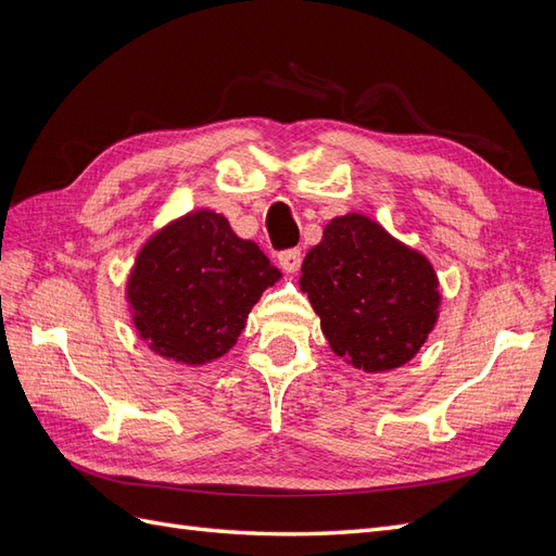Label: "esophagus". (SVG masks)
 <instances>
[{
	"label": "esophagus",
	"instance_id": "esophagus-1",
	"mask_svg": "<svg viewBox=\"0 0 556 556\" xmlns=\"http://www.w3.org/2000/svg\"><path fill=\"white\" fill-rule=\"evenodd\" d=\"M278 264L285 274H296L301 266V250H285L278 255Z\"/></svg>",
	"mask_w": 556,
	"mask_h": 556
}]
</instances>
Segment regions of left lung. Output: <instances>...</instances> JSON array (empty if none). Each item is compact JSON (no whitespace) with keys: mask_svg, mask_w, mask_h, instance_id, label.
<instances>
[{"mask_svg":"<svg viewBox=\"0 0 556 556\" xmlns=\"http://www.w3.org/2000/svg\"><path fill=\"white\" fill-rule=\"evenodd\" d=\"M329 348L366 374L408 364L439 323L441 290L422 252L362 213L331 217L301 264Z\"/></svg>","mask_w":556,"mask_h":556,"instance_id":"left-lung-1","label":"left lung"}]
</instances>
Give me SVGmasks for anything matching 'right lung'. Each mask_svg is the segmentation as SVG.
Segmentation results:
<instances>
[{
	"instance_id": "right-lung-1",
	"label": "right lung",
	"mask_w": 556,
	"mask_h": 556,
	"mask_svg": "<svg viewBox=\"0 0 556 556\" xmlns=\"http://www.w3.org/2000/svg\"><path fill=\"white\" fill-rule=\"evenodd\" d=\"M282 274L223 213L197 208L157 229L129 268L125 301L155 355L204 366L237 345L248 315Z\"/></svg>"
}]
</instances>
